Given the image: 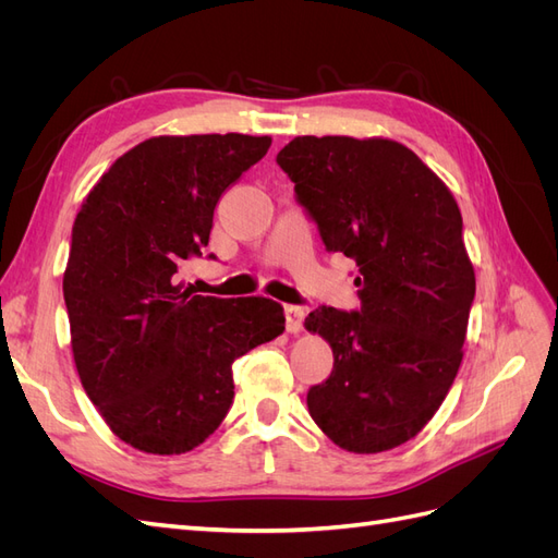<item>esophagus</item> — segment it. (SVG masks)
<instances>
[{
	"instance_id": "esophagus-1",
	"label": "esophagus",
	"mask_w": 558,
	"mask_h": 558,
	"mask_svg": "<svg viewBox=\"0 0 558 558\" xmlns=\"http://www.w3.org/2000/svg\"><path fill=\"white\" fill-rule=\"evenodd\" d=\"M305 307L298 305H286V330L289 332H300L302 330V320H305Z\"/></svg>"
}]
</instances>
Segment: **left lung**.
<instances>
[{"label": "left lung", "mask_w": 558, "mask_h": 558, "mask_svg": "<svg viewBox=\"0 0 558 558\" xmlns=\"http://www.w3.org/2000/svg\"><path fill=\"white\" fill-rule=\"evenodd\" d=\"M277 162L330 253L359 267L361 310L318 307L332 347L307 391L316 426L356 453L393 449L440 410L463 359L475 269L447 185L391 140L295 137Z\"/></svg>", "instance_id": "8db88e82"}]
</instances>
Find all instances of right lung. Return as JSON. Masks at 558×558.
<instances>
[{
	"label": "right lung",
	"mask_w": 558,
	"mask_h": 558,
	"mask_svg": "<svg viewBox=\"0 0 558 558\" xmlns=\"http://www.w3.org/2000/svg\"><path fill=\"white\" fill-rule=\"evenodd\" d=\"M269 144L238 132L146 140L76 214L62 279L74 363L107 426L134 449L170 456L205 442L232 404V363L283 332L275 300L177 283L209 244L218 199Z\"/></svg>",
	"instance_id": "add662e5"
}]
</instances>
